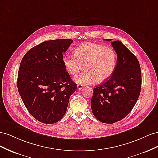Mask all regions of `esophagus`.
Segmentation results:
<instances>
[{
    "label": "esophagus",
    "instance_id": "1",
    "mask_svg": "<svg viewBox=\"0 0 158 158\" xmlns=\"http://www.w3.org/2000/svg\"><path fill=\"white\" fill-rule=\"evenodd\" d=\"M82 87H83V85L79 84H77V89H79V90H80V89H82Z\"/></svg>",
    "mask_w": 158,
    "mask_h": 158
}]
</instances>
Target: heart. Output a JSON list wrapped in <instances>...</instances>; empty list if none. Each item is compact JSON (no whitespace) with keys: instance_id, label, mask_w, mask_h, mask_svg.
I'll list each match as a JSON object with an SVG mask.
<instances>
[{"instance_id":"1","label":"heart","mask_w":158,"mask_h":158,"mask_svg":"<svg viewBox=\"0 0 158 158\" xmlns=\"http://www.w3.org/2000/svg\"><path fill=\"white\" fill-rule=\"evenodd\" d=\"M63 64L67 73L73 76L82 69L84 70L74 78L79 84H90L96 80L98 82L107 80L115 69L117 55L110 47L94 43H85L74 51V55L63 56Z\"/></svg>"}]
</instances>
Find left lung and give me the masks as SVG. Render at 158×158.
<instances>
[{"mask_svg": "<svg viewBox=\"0 0 158 158\" xmlns=\"http://www.w3.org/2000/svg\"><path fill=\"white\" fill-rule=\"evenodd\" d=\"M111 45L117 55L115 69L107 80L94 89L91 100L94 117L107 124L128 115L139 98L142 84L140 66L136 56L120 41H113Z\"/></svg>", "mask_w": 158, "mask_h": 158, "instance_id": "left-lung-1", "label": "left lung"}]
</instances>
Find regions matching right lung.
Listing matches in <instances>:
<instances>
[{"instance_id":"right-lung-1","label":"right lung","mask_w":158,"mask_h":158,"mask_svg":"<svg viewBox=\"0 0 158 158\" xmlns=\"http://www.w3.org/2000/svg\"><path fill=\"white\" fill-rule=\"evenodd\" d=\"M73 40L42 42L23 56L17 86L26 109L45 124L60 121L66 112L70 95L77 88L63 64V54Z\"/></svg>"}]
</instances>
